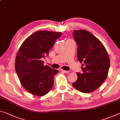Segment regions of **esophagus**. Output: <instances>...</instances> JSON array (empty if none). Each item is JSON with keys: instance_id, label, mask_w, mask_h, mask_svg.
I'll use <instances>...</instances> for the list:
<instances>
[{"instance_id": "esophagus-1", "label": "esophagus", "mask_w": 120, "mask_h": 120, "mask_svg": "<svg viewBox=\"0 0 120 120\" xmlns=\"http://www.w3.org/2000/svg\"><path fill=\"white\" fill-rule=\"evenodd\" d=\"M62 71L64 72V73H66V74H68L69 71H67V70H62Z\"/></svg>"}]
</instances>
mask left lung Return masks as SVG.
Returning <instances> with one entry per match:
<instances>
[{
  "label": "left lung",
  "instance_id": "obj_1",
  "mask_svg": "<svg viewBox=\"0 0 120 120\" xmlns=\"http://www.w3.org/2000/svg\"><path fill=\"white\" fill-rule=\"evenodd\" d=\"M73 34L78 45L77 58L84 67L82 73H77L78 79L72 85L80 92H92L107 78L110 66L109 54L102 43L88 31L75 30Z\"/></svg>",
  "mask_w": 120,
  "mask_h": 120
}]
</instances>
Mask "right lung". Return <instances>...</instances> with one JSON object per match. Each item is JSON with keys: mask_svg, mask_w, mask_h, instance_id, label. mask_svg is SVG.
Listing matches in <instances>:
<instances>
[{"mask_svg": "<svg viewBox=\"0 0 120 120\" xmlns=\"http://www.w3.org/2000/svg\"><path fill=\"white\" fill-rule=\"evenodd\" d=\"M61 32L38 31L24 41L17 53L15 70L20 82L28 92L43 96L53 86L58 70L44 66L42 59L48 55Z\"/></svg>", "mask_w": 120, "mask_h": 120, "instance_id": "add662e5", "label": "right lung"}]
</instances>
